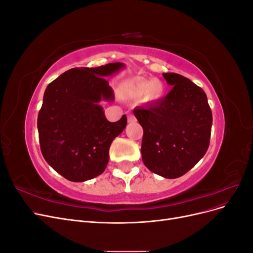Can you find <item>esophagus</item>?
I'll use <instances>...</instances> for the list:
<instances>
[{"label":"esophagus","mask_w":253,"mask_h":253,"mask_svg":"<svg viewBox=\"0 0 253 253\" xmlns=\"http://www.w3.org/2000/svg\"><path fill=\"white\" fill-rule=\"evenodd\" d=\"M134 121H136V118L133 116V115H128V116H127V122H129V124H131V122H134Z\"/></svg>","instance_id":"esophagus-1"}]
</instances>
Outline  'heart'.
Here are the masks:
<instances>
[{
  "label": "heart",
  "instance_id": "1",
  "mask_svg": "<svg viewBox=\"0 0 253 253\" xmlns=\"http://www.w3.org/2000/svg\"><path fill=\"white\" fill-rule=\"evenodd\" d=\"M164 83L158 80H139L132 83L128 87L129 95L139 98L144 96V100L148 102H156L165 95Z\"/></svg>",
  "mask_w": 253,
  "mask_h": 253
}]
</instances>
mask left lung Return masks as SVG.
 I'll list each match as a JSON object with an SVG mask.
<instances>
[{
	"mask_svg": "<svg viewBox=\"0 0 253 253\" xmlns=\"http://www.w3.org/2000/svg\"><path fill=\"white\" fill-rule=\"evenodd\" d=\"M172 89L147 108H136L143 128L141 157L148 169L177 178L200 162L209 148L212 112L203 88L175 73L163 74Z\"/></svg>",
	"mask_w": 253,
	"mask_h": 253,
	"instance_id": "left-lung-1",
	"label": "left lung"
}]
</instances>
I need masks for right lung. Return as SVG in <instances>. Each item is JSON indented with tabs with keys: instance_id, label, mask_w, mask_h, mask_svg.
<instances>
[{
	"instance_id": "right-lung-1",
	"label": "right lung",
	"mask_w": 253,
	"mask_h": 253,
	"mask_svg": "<svg viewBox=\"0 0 253 253\" xmlns=\"http://www.w3.org/2000/svg\"><path fill=\"white\" fill-rule=\"evenodd\" d=\"M126 65L116 62L95 68L80 67L49 83L38 115L42 155L66 179L81 182L103 173L112 141L126 126V116L110 122L100 101L115 96L106 77Z\"/></svg>"
}]
</instances>
